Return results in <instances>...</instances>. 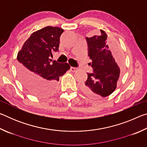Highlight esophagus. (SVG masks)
<instances>
[{
	"mask_svg": "<svg viewBox=\"0 0 147 147\" xmlns=\"http://www.w3.org/2000/svg\"><path fill=\"white\" fill-rule=\"evenodd\" d=\"M70 70H71V72H73V73H74V72H76L77 71V70H78V68L71 67L70 68Z\"/></svg>",
	"mask_w": 147,
	"mask_h": 147,
	"instance_id": "34e87169",
	"label": "esophagus"
}]
</instances>
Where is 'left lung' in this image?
<instances>
[{"label":"left lung","mask_w":147,"mask_h":147,"mask_svg":"<svg viewBox=\"0 0 147 147\" xmlns=\"http://www.w3.org/2000/svg\"><path fill=\"white\" fill-rule=\"evenodd\" d=\"M100 32V36L86 38L93 72L88 73L83 91L88 96L96 98L106 97L112 93L120 76V61L115 60L106 44V32L102 30Z\"/></svg>","instance_id":"1"}]
</instances>
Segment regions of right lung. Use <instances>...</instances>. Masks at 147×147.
Here are the masks:
<instances>
[{
	"label": "right lung",
	"instance_id": "right-lung-1",
	"mask_svg": "<svg viewBox=\"0 0 147 147\" xmlns=\"http://www.w3.org/2000/svg\"><path fill=\"white\" fill-rule=\"evenodd\" d=\"M63 30L47 26L34 32L17 54V73L21 82L35 95L46 96L55 90L59 76L70 69L67 63L53 61L54 52L59 50Z\"/></svg>",
	"mask_w": 147,
	"mask_h": 147
}]
</instances>
